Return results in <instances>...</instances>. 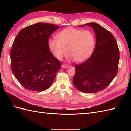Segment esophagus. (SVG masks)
<instances>
[{
  "mask_svg": "<svg viewBox=\"0 0 131 131\" xmlns=\"http://www.w3.org/2000/svg\"><path fill=\"white\" fill-rule=\"evenodd\" d=\"M68 67H69V65H66V64H63V65H62V68H68Z\"/></svg>",
  "mask_w": 131,
  "mask_h": 131,
  "instance_id": "obj_1",
  "label": "esophagus"
}]
</instances>
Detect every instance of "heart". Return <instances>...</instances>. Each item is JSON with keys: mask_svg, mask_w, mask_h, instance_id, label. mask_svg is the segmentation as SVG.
<instances>
[{"mask_svg": "<svg viewBox=\"0 0 131 131\" xmlns=\"http://www.w3.org/2000/svg\"><path fill=\"white\" fill-rule=\"evenodd\" d=\"M57 39H51L48 41L49 49L58 60L69 54L77 62L84 61L92 53L95 38L90 30L68 27L57 34Z\"/></svg>", "mask_w": 131, "mask_h": 131, "instance_id": "obj_1", "label": "heart"}]
</instances>
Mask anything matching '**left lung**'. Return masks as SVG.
<instances>
[{
	"label": "left lung",
	"mask_w": 131,
	"mask_h": 131,
	"mask_svg": "<svg viewBox=\"0 0 131 131\" xmlns=\"http://www.w3.org/2000/svg\"><path fill=\"white\" fill-rule=\"evenodd\" d=\"M85 25L92 27L95 32V48L88 60L75 66L73 82L79 91L92 93L106 88L116 75L120 55L112 33L96 23Z\"/></svg>",
	"instance_id": "8db88e82"
}]
</instances>
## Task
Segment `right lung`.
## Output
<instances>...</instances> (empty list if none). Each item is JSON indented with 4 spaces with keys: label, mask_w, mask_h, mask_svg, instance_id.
Returning <instances> with one entry per match:
<instances>
[{
    "label": "right lung",
    "mask_w": 131,
    "mask_h": 131,
    "mask_svg": "<svg viewBox=\"0 0 131 131\" xmlns=\"http://www.w3.org/2000/svg\"><path fill=\"white\" fill-rule=\"evenodd\" d=\"M38 23L18 32L10 51L11 69L19 83L27 90L41 92L53 82L61 63L50 51L48 39L59 28Z\"/></svg>",
    "instance_id": "obj_1"
}]
</instances>
